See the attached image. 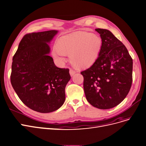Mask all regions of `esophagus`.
Returning a JSON list of instances; mask_svg holds the SVG:
<instances>
[{
	"mask_svg": "<svg viewBox=\"0 0 146 146\" xmlns=\"http://www.w3.org/2000/svg\"><path fill=\"white\" fill-rule=\"evenodd\" d=\"M70 74L71 76H73L75 73H76V71H74V70H73V69H70Z\"/></svg>",
	"mask_w": 146,
	"mask_h": 146,
	"instance_id": "1",
	"label": "esophagus"
}]
</instances>
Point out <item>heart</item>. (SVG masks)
<instances>
[{
    "instance_id": "heart-1",
    "label": "heart",
    "mask_w": 146,
    "mask_h": 146,
    "mask_svg": "<svg viewBox=\"0 0 146 146\" xmlns=\"http://www.w3.org/2000/svg\"><path fill=\"white\" fill-rule=\"evenodd\" d=\"M102 39L96 34L79 32L61 37L54 51L55 58L64 61V55H70V60L76 67L85 68L96 62L102 48Z\"/></svg>"
}]
</instances>
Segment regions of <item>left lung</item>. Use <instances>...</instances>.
Masks as SVG:
<instances>
[{
	"instance_id": "obj_1",
	"label": "left lung",
	"mask_w": 146,
	"mask_h": 146,
	"mask_svg": "<svg viewBox=\"0 0 146 146\" xmlns=\"http://www.w3.org/2000/svg\"><path fill=\"white\" fill-rule=\"evenodd\" d=\"M102 39L98 58L82 71L86 100L100 109L119 104L127 96L132 82V59L123 44L110 31L96 29Z\"/></svg>"
}]
</instances>
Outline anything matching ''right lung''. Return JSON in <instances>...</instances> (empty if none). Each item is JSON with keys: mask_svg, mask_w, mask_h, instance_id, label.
Returning a JSON list of instances; mask_svg holds the SVG:
<instances>
[{"mask_svg": "<svg viewBox=\"0 0 146 146\" xmlns=\"http://www.w3.org/2000/svg\"><path fill=\"white\" fill-rule=\"evenodd\" d=\"M57 30L25 35L12 58L11 82L22 102L31 110L46 113L58 110L66 99L71 77L68 68L56 67L48 43Z\"/></svg>", "mask_w": 146, "mask_h": 146, "instance_id": "add662e5", "label": "right lung"}]
</instances>
